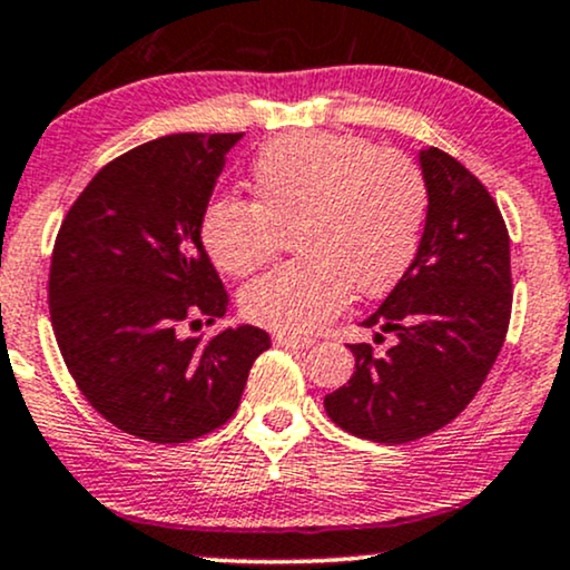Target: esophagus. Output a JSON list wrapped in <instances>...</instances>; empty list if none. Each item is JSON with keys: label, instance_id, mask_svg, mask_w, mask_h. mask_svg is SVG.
I'll list each match as a JSON object with an SVG mask.
<instances>
[{"label": "esophagus", "instance_id": "34e87169", "mask_svg": "<svg viewBox=\"0 0 570 570\" xmlns=\"http://www.w3.org/2000/svg\"><path fill=\"white\" fill-rule=\"evenodd\" d=\"M273 342L281 347H297V351H305V347H313L311 337H299V334H289V332H278L273 334Z\"/></svg>", "mask_w": 570, "mask_h": 570}]
</instances>
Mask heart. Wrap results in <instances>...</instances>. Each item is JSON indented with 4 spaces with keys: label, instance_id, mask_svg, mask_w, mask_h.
Here are the masks:
<instances>
[{
    "label": "heart",
    "instance_id": "heart-1",
    "mask_svg": "<svg viewBox=\"0 0 570 570\" xmlns=\"http://www.w3.org/2000/svg\"><path fill=\"white\" fill-rule=\"evenodd\" d=\"M255 204L217 198L202 215V244L219 271L246 276L294 228L289 265L252 281L246 318L311 332L355 297H380L420 252L430 212L424 173L397 150L340 132H289L249 164Z\"/></svg>",
    "mask_w": 570,
    "mask_h": 570
}]
</instances>
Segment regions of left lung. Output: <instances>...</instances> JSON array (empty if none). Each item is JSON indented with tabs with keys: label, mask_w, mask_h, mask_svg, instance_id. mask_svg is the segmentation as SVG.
<instances>
[{
	"label": "left lung",
	"mask_w": 570,
	"mask_h": 570,
	"mask_svg": "<svg viewBox=\"0 0 570 570\" xmlns=\"http://www.w3.org/2000/svg\"><path fill=\"white\" fill-rule=\"evenodd\" d=\"M420 167L430 190L420 252L363 321L395 345L385 355L351 345L353 376L324 397L337 428L374 443H409L456 420L510 326V233L497 202L441 148L420 150Z\"/></svg>",
	"instance_id": "8db88e82"
}]
</instances>
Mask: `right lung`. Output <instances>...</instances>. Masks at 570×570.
Here are the masks:
<instances>
[{
    "label": "right lung",
    "mask_w": 570,
    "mask_h": 570,
    "mask_svg": "<svg viewBox=\"0 0 570 570\" xmlns=\"http://www.w3.org/2000/svg\"><path fill=\"white\" fill-rule=\"evenodd\" d=\"M242 132H180L100 169L68 209L50 265V318L68 372L102 420L150 443L217 430L271 347L242 324L204 342L185 324L228 311L202 215Z\"/></svg>",
    "instance_id": "obj_1"
}]
</instances>
